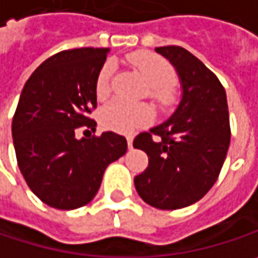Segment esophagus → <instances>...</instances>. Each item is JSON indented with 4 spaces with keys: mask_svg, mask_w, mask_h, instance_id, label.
Masks as SVG:
<instances>
[{
    "mask_svg": "<svg viewBox=\"0 0 258 258\" xmlns=\"http://www.w3.org/2000/svg\"><path fill=\"white\" fill-rule=\"evenodd\" d=\"M127 143H128V149H133V136L127 137Z\"/></svg>",
    "mask_w": 258,
    "mask_h": 258,
    "instance_id": "esophagus-1",
    "label": "esophagus"
}]
</instances>
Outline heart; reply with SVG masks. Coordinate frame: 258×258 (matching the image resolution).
<instances>
[{"instance_id": "b5f03b06", "label": "heart", "mask_w": 258, "mask_h": 258, "mask_svg": "<svg viewBox=\"0 0 258 258\" xmlns=\"http://www.w3.org/2000/svg\"><path fill=\"white\" fill-rule=\"evenodd\" d=\"M128 61L134 66L142 77L148 81V97L156 105L168 106L173 102L171 87L176 82V74L173 66L165 59L149 53L136 51L128 54ZM115 72V63L107 60L102 66L96 80V94L100 100L106 99L110 93V82ZM152 119V112L146 105H134L121 99L112 100L106 105L100 113V122L106 130L130 133L149 124Z\"/></svg>"}]
</instances>
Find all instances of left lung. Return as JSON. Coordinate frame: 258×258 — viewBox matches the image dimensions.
<instances>
[{
    "mask_svg": "<svg viewBox=\"0 0 258 258\" xmlns=\"http://www.w3.org/2000/svg\"><path fill=\"white\" fill-rule=\"evenodd\" d=\"M171 61L183 94L176 112L133 146L148 153V168L134 177L136 190L159 210L195 204L216 183L230 145L226 91L219 78L190 51L178 45L156 47Z\"/></svg>",
    "mask_w": 258,
    "mask_h": 258,
    "instance_id": "1",
    "label": "left lung"
}]
</instances>
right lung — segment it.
<instances>
[{
	"label": "right lung",
	"instance_id": "right-lung-1",
	"mask_svg": "<svg viewBox=\"0 0 258 258\" xmlns=\"http://www.w3.org/2000/svg\"><path fill=\"white\" fill-rule=\"evenodd\" d=\"M107 48L64 50L39 64L26 81L12 124L17 165L44 204L75 210L96 197L107 165L127 152L125 137L96 131L88 115L97 106L96 80ZM88 131V130H87Z\"/></svg>",
	"mask_w": 258,
	"mask_h": 258
}]
</instances>
